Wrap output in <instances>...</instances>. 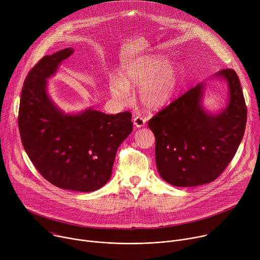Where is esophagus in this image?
Here are the masks:
<instances>
[{
  "label": "esophagus",
  "mask_w": 260,
  "mask_h": 260,
  "mask_svg": "<svg viewBox=\"0 0 260 260\" xmlns=\"http://www.w3.org/2000/svg\"><path fill=\"white\" fill-rule=\"evenodd\" d=\"M145 123H146V120L141 116H137L134 118V124L136 127H143Z\"/></svg>",
  "instance_id": "obj_1"
}]
</instances>
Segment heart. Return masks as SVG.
<instances>
[{"mask_svg":"<svg viewBox=\"0 0 260 260\" xmlns=\"http://www.w3.org/2000/svg\"><path fill=\"white\" fill-rule=\"evenodd\" d=\"M182 81V69L170 63L164 55H146L125 63L119 79L112 77L110 92L120 102H128L129 90L139 88L140 103L148 109L158 110L167 106L177 93Z\"/></svg>","mask_w":260,"mask_h":260,"instance_id":"obj_1","label":"heart"}]
</instances>
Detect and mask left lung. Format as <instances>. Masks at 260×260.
<instances>
[{"mask_svg":"<svg viewBox=\"0 0 260 260\" xmlns=\"http://www.w3.org/2000/svg\"><path fill=\"white\" fill-rule=\"evenodd\" d=\"M216 77L229 85V103L218 114L203 106L205 83H199L161 109L148 122L155 136L160 177L174 186L191 187L214 181L234 158L243 140L247 108L233 69Z\"/></svg>","mask_w":260,"mask_h":260,"instance_id":"left-lung-1","label":"left lung"}]
</instances>
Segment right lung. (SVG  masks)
<instances>
[{
	"mask_svg": "<svg viewBox=\"0 0 260 260\" xmlns=\"http://www.w3.org/2000/svg\"><path fill=\"white\" fill-rule=\"evenodd\" d=\"M74 53L45 55L27 74L18 112L24 150L39 173L61 189L91 192L112 175L119 145L133 131L132 113L105 114L89 108L64 114L47 93V79Z\"/></svg>",
	"mask_w": 260,
	"mask_h": 260,
	"instance_id": "add662e5",
	"label": "right lung"
}]
</instances>
